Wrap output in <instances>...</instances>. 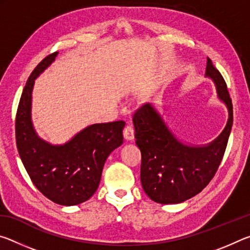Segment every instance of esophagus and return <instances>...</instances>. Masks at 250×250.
<instances>
[{"mask_svg": "<svg viewBox=\"0 0 250 250\" xmlns=\"http://www.w3.org/2000/svg\"><path fill=\"white\" fill-rule=\"evenodd\" d=\"M124 137L126 141H132L134 139V130L131 125H125L124 129Z\"/></svg>", "mask_w": 250, "mask_h": 250, "instance_id": "esophagus-1", "label": "esophagus"}]
</instances>
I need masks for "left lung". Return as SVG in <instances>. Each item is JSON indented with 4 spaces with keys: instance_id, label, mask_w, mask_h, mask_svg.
Listing matches in <instances>:
<instances>
[{
    "instance_id": "left-lung-1",
    "label": "left lung",
    "mask_w": 250,
    "mask_h": 250,
    "mask_svg": "<svg viewBox=\"0 0 250 250\" xmlns=\"http://www.w3.org/2000/svg\"><path fill=\"white\" fill-rule=\"evenodd\" d=\"M205 77L213 80L218 99L228 110L222 133L205 146H188L177 139L153 105L135 111V145L141 151V184L147 196L160 204H177L195 196L213 179L232 125V104L221 73L207 58Z\"/></svg>"
}]
</instances>
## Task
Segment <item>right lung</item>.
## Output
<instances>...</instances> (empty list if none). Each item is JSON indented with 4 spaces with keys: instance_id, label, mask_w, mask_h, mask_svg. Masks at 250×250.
Here are the masks:
<instances>
[{
    "instance_id": "obj_1",
    "label": "right lung",
    "mask_w": 250,
    "mask_h": 250,
    "mask_svg": "<svg viewBox=\"0 0 250 250\" xmlns=\"http://www.w3.org/2000/svg\"><path fill=\"white\" fill-rule=\"evenodd\" d=\"M45 57L25 84L16 113V146L24 167L37 189L54 203L78 205L94 195L109 154L124 143V121L95 124L76 133L64 145L41 139L32 122V92L35 79L55 61Z\"/></svg>"
}]
</instances>
